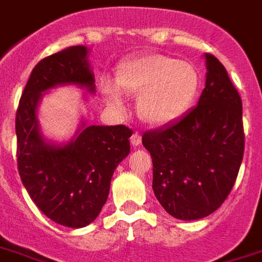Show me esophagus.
Returning <instances> with one entry per match:
<instances>
[{"label": "esophagus", "instance_id": "obj_1", "mask_svg": "<svg viewBox=\"0 0 262 262\" xmlns=\"http://www.w3.org/2000/svg\"><path fill=\"white\" fill-rule=\"evenodd\" d=\"M139 143H141V135L138 133H134L131 137V145L137 147L139 146Z\"/></svg>", "mask_w": 262, "mask_h": 262}]
</instances>
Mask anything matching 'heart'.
I'll list each match as a JSON object with an SVG mask.
<instances>
[{
  "label": "heart",
  "instance_id": "heart-1",
  "mask_svg": "<svg viewBox=\"0 0 262 262\" xmlns=\"http://www.w3.org/2000/svg\"><path fill=\"white\" fill-rule=\"evenodd\" d=\"M116 85L128 96H138L139 119L149 125H166L186 113L200 88V74L193 64L163 54H143L120 64ZM106 103L117 112L125 105L115 86H102Z\"/></svg>",
  "mask_w": 262,
  "mask_h": 262
}]
</instances>
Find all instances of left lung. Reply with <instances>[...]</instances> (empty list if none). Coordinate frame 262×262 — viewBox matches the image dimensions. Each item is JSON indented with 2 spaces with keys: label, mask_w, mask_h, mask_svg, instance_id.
Returning <instances> with one entry per match:
<instances>
[{
  "label": "left lung",
  "mask_w": 262,
  "mask_h": 262,
  "mask_svg": "<svg viewBox=\"0 0 262 262\" xmlns=\"http://www.w3.org/2000/svg\"><path fill=\"white\" fill-rule=\"evenodd\" d=\"M203 58L207 73L198 106L142 135L155 196L182 221L207 217L225 202L245 152L241 96L221 62L210 54Z\"/></svg>",
  "instance_id": "left-lung-1"
}]
</instances>
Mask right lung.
Listing matches in <instances>:
<instances>
[{"label":"right lung","instance_id":"1","mask_svg":"<svg viewBox=\"0 0 262 262\" xmlns=\"http://www.w3.org/2000/svg\"><path fill=\"white\" fill-rule=\"evenodd\" d=\"M90 48L74 45L37 63L16 113L17 168L31 200L54 222L84 228L101 213L116 167L128 156L133 131L125 125H90L82 117L72 138L45 137L38 107L47 92L64 85L95 94ZM82 99L88 96L82 94Z\"/></svg>","mask_w":262,"mask_h":262}]
</instances>
